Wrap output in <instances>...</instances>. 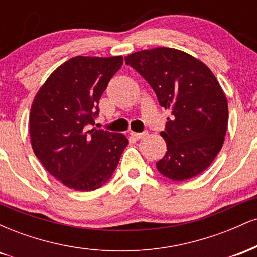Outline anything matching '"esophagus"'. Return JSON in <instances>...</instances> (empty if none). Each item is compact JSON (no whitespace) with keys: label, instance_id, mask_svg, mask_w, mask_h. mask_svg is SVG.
Segmentation results:
<instances>
[{"label":"esophagus","instance_id":"obj_1","mask_svg":"<svg viewBox=\"0 0 257 257\" xmlns=\"http://www.w3.org/2000/svg\"><path fill=\"white\" fill-rule=\"evenodd\" d=\"M146 135V133H135V132H132L131 133V137L132 138H134V139H143L144 137H145Z\"/></svg>","mask_w":257,"mask_h":257}]
</instances>
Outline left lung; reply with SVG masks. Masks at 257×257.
Instances as JSON below:
<instances>
[{"instance_id": "8db88e82", "label": "left lung", "mask_w": 257, "mask_h": 257, "mask_svg": "<svg viewBox=\"0 0 257 257\" xmlns=\"http://www.w3.org/2000/svg\"><path fill=\"white\" fill-rule=\"evenodd\" d=\"M151 85L162 107L172 110L164 131V157L158 172L174 181L198 175L222 147L228 123L227 99L214 73L187 53L159 47L125 57Z\"/></svg>"}]
</instances>
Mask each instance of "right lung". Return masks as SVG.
<instances>
[{
    "instance_id": "obj_1",
    "label": "right lung",
    "mask_w": 257,
    "mask_h": 257,
    "mask_svg": "<svg viewBox=\"0 0 257 257\" xmlns=\"http://www.w3.org/2000/svg\"><path fill=\"white\" fill-rule=\"evenodd\" d=\"M122 65V57L70 59L49 76L32 102V150L47 172L72 190L105 185L128 145L123 134L89 131L99 116V100Z\"/></svg>"
}]
</instances>
